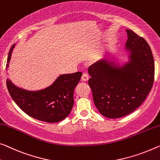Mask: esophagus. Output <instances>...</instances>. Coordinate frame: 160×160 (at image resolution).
Segmentation results:
<instances>
[{
    "label": "esophagus",
    "mask_w": 160,
    "mask_h": 160,
    "mask_svg": "<svg viewBox=\"0 0 160 160\" xmlns=\"http://www.w3.org/2000/svg\"><path fill=\"white\" fill-rule=\"evenodd\" d=\"M82 80L83 81V82H87V81L88 80V76L87 73H83L82 74Z\"/></svg>",
    "instance_id": "34e87169"
}]
</instances>
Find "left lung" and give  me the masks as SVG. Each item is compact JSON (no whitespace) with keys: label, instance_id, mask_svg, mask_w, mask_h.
I'll list each match as a JSON object with an SVG mask.
<instances>
[{"label":"left lung","instance_id":"8db88e82","mask_svg":"<svg viewBox=\"0 0 160 160\" xmlns=\"http://www.w3.org/2000/svg\"><path fill=\"white\" fill-rule=\"evenodd\" d=\"M126 31L128 61L119 64L114 58H104L88 69L95 106L103 116L111 119L137 109L154 83V61L149 44L132 30Z\"/></svg>","mask_w":160,"mask_h":160}]
</instances>
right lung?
Returning <instances> with one entry per match:
<instances>
[{"mask_svg": "<svg viewBox=\"0 0 160 160\" xmlns=\"http://www.w3.org/2000/svg\"><path fill=\"white\" fill-rule=\"evenodd\" d=\"M15 45L8 53L7 68ZM82 76V72L61 74L49 87L38 91L16 87L9 78L6 79V85L12 99L26 114L40 121L55 123L70 114L73 106V92Z\"/></svg>", "mask_w": 160, "mask_h": 160, "instance_id": "1", "label": "right lung"}]
</instances>
